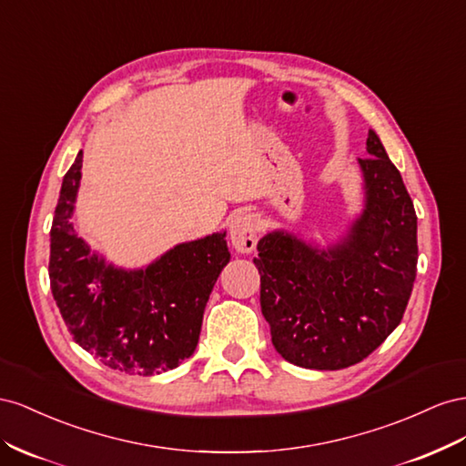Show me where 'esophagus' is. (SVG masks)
I'll return each mask as SVG.
<instances>
[{
  "mask_svg": "<svg viewBox=\"0 0 466 466\" xmlns=\"http://www.w3.org/2000/svg\"><path fill=\"white\" fill-rule=\"evenodd\" d=\"M230 242L236 251L249 254L258 244V220L251 212H236L230 220Z\"/></svg>",
  "mask_w": 466,
  "mask_h": 466,
  "instance_id": "esophagus-1",
  "label": "esophagus"
}]
</instances>
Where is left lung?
Listing matches in <instances>:
<instances>
[{
	"instance_id": "obj_1",
	"label": "left lung",
	"mask_w": 466,
	"mask_h": 466,
	"mask_svg": "<svg viewBox=\"0 0 466 466\" xmlns=\"http://www.w3.org/2000/svg\"><path fill=\"white\" fill-rule=\"evenodd\" d=\"M365 210L345 240L318 249L285 232L254 258L275 350L304 369L338 370L373 353L400 324L418 265V217L400 171L369 130Z\"/></svg>"
}]
</instances>
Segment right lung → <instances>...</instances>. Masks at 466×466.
<instances>
[{
	"label": "right lung",
	"mask_w": 466,
	"mask_h": 466,
	"mask_svg": "<svg viewBox=\"0 0 466 466\" xmlns=\"http://www.w3.org/2000/svg\"><path fill=\"white\" fill-rule=\"evenodd\" d=\"M82 157L64 176L50 230V289L76 343L128 375H159L193 355L212 287L230 251L226 234L179 244L146 269L105 265L70 218Z\"/></svg>",
	"instance_id": "obj_1"
}]
</instances>
